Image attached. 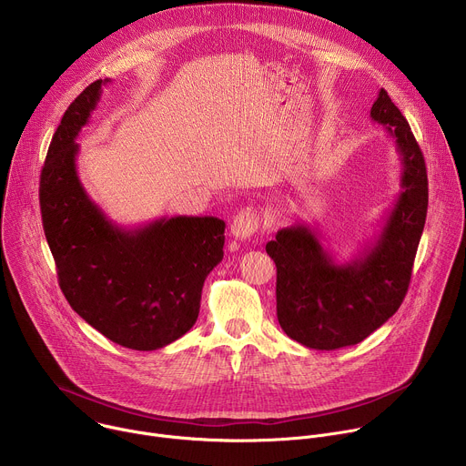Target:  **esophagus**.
<instances>
[{"label": "esophagus", "instance_id": "1", "mask_svg": "<svg viewBox=\"0 0 466 466\" xmlns=\"http://www.w3.org/2000/svg\"><path fill=\"white\" fill-rule=\"evenodd\" d=\"M259 225H261V216H259L258 208L245 207L234 216L232 225H230V232H232L234 238L243 241V239H250L258 232Z\"/></svg>", "mask_w": 466, "mask_h": 466}]
</instances>
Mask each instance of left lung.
I'll return each mask as SVG.
<instances>
[{"mask_svg": "<svg viewBox=\"0 0 466 466\" xmlns=\"http://www.w3.org/2000/svg\"><path fill=\"white\" fill-rule=\"evenodd\" d=\"M370 117L383 125L402 160L400 193L376 241L338 263L315 230L280 228L265 250L277 263V317L286 334L315 350L361 343L400 308L428 212V173L411 127L381 88Z\"/></svg>", "mask_w": 466, "mask_h": 466, "instance_id": "8db88e82", "label": "left lung"}]
</instances>
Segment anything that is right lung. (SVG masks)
Masks as SVG:
<instances>
[{
	"label": "right lung",
	"instance_id": "obj_1",
	"mask_svg": "<svg viewBox=\"0 0 466 466\" xmlns=\"http://www.w3.org/2000/svg\"><path fill=\"white\" fill-rule=\"evenodd\" d=\"M106 83L85 88L55 130L40 173L44 234L74 311L125 349L157 350L195 324L205 280L223 259L225 221L177 216L121 228L92 201L76 138Z\"/></svg>",
	"mask_w": 466,
	"mask_h": 466
}]
</instances>
